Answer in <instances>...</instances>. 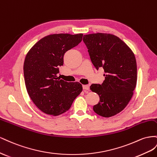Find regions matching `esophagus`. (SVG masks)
Listing matches in <instances>:
<instances>
[{"mask_svg": "<svg viewBox=\"0 0 157 157\" xmlns=\"http://www.w3.org/2000/svg\"><path fill=\"white\" fill-rule=\"evenodd\" d=\"M83 89L84 91H88L89 89V85H84V86H83Z\"/></svg>", "mask_w": 157, "mask_h": 157, "instance_id": "1", "label": "esophagus"}]
</instances>
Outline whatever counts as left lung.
Here are the masks:
<instances>
[{"label": "left lung", "instance_id": "1", "mask_svg": "<svg viewBox=\"0 0 157 157\" xmlns=\"http://www.w3.org/2000/svg\"><path fill=\"white\" fill-rule=\"evenodd\" d=\"M83 41L95 68L105 71L102 83L90 86L100 98L93 110L102 117H111L123 110L133 96L137 83L135 55L126 43L112 34L85 35Z\"/></svg>", "mask_w": 157, "mask_h": 157}]
</instances>
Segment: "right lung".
<instances>
[{
	"instance_id": "obj_1",
	"label": "right lung",
	"mask_w": 157,
	"mask_h": 157,
	"mask_svg": "<svg viewBox=\"0 0 157 157\" xmlns=\"http://www.w3.org/2000/svg\"><path fill=\"white\" fill-rule=\"evenodd\" d=\"M83 34H53L40 39L27 54L24 64L25 87L43 113L58 116L68 110L82 91L79 82H67L57 75L64 55L82 41Z\"/></svg>"
}]
</instances>
